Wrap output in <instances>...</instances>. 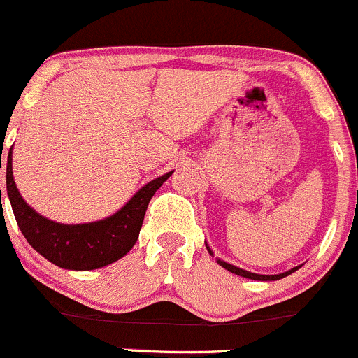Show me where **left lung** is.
<instances>
[{
  "label": "left lung",
  "mask_w": 358,
  "mask_h": 358,
  "mask_svg": "<svg viewBox=\"0 0 358 358\" xmlns=\"http://www.w3.org/2000/svg\"><path fill=\"white\" fill-rule=\"evenodd\" d=\"M206 248H208L209 255H213V251H211V249H209L208 244H206ZM216 262H218L220 266H223V268H225V270H229V272L236 273V275H241V277H246V279H252V280H279V279H282V277L291 275L292 272H296V270L299 268V266H294V268L287 270V272H284V273H277V275H259V273H252V272H248V270L239 268V266L230 265V263L223 262V259H220V258H216Z\"/></svg>",
  "instance_id": "left-lung-1"
}]
</instances>
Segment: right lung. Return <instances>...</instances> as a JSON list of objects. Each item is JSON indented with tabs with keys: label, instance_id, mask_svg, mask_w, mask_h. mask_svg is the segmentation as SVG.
<instances>
[{
	"label": "right lung",
	"instance_id": "add662e5",
	"mask_svg": "<svg viewBox=\"0 0 358 358\" xmlns=\"http://www.w3.org/2000/svg\"><path fill=\"white\" fill-rule=\"evenodd\" d=\"M1 168V157H0ZM173 171L143 185L109 218L64 225L36 213L20 196L12 171V149L6 159V192L20 232L48 262L67 270H95L117 262L138 239L147 206ZM1 196V192H0Z\"/></svg>",
	"mask_w": 358,
	"mask_h": 358
}]
</instances>
